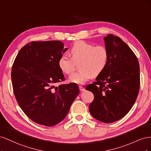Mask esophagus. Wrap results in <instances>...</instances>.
I'll return each mask as SVG.
<instances>
[{"label":"esophagus","mask_w":151,"mask_h":151,"mask_svg":"<svg viewBox=\"0 0 151 151\" xmlns=\"http://www.w3.org/2000/svg\"><path fill=\"white\" fill-rule=\"evenodd\" d=\"M79 89L81 91H85V88H84V87L81 86H79Z\"/></svg>","instance_id":"obj_1"}]
</instances>
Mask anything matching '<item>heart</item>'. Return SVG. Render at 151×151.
Segmentation results:
<instances>
[{"label": "heart", "mask_w": 151, "mask_h": 151, "mask_svg": "<svg viewBox=\"0 0 151 151\" xmlns=\"http://www.w3.org/2000/svg\"><path fill=\"white\" fill-rule=\"evenodd\" d=\"M72 58L62 55L58 61L60 69L66 74H70L75 67L74 62L81 59L80 70L74 73L69 77V82L77 84H83L93 76L96 77L106 67L108 52L103 45H94L84 41H77L70 48Z\"/></svg>", "instance_id": "obj_1"}]
</instances>
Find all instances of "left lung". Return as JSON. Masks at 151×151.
<instances>
[{
	"label": "left lung",
	"instance_id": "left-lung-1",
	"mask_svg": "<svg viewBox=\"0 0 151 151\" xmlns=\"http://www.w3.org/2000/svg\"><path fill=\"white\" fill-rule=\"evenodd\" d=\"M108 52L106 67L96 81L86 87L94 100L89 109L103 123H113L124 117L134 104L140 88V67L130 48L116 36L104 38Z\"/></svg>",
	"mask_w": 151,
	"mask_h": 151
}]
</instances>
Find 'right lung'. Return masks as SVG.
I'll use <instances>...</instances> for the list:
<instances>
[{"label": "right lung", "mask_w": 151, "mask_h": 151, "mask_svg": "<svg viewBox=\"0 0 151 151\" xmlns=\"http://www.w3.org/2000/svg\"><path fill=\"white\" fill-rule=\"evenodd\" d=\"M67 50L60 41L31 42L14 62L11 79L17 102L38 124L52 127L62 122L79 93L74 83L54 86L65 81L58 61Z\"/></svg>", "instance_id": "right-lung-1"}]
</instances>
